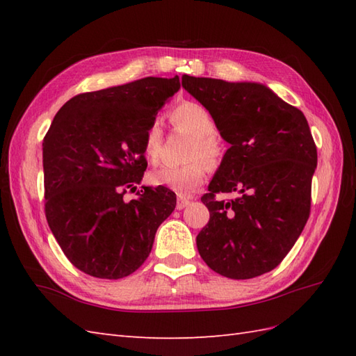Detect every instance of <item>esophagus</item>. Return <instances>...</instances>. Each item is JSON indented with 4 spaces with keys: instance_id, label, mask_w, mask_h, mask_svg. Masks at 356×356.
I'll list each match as a JSON object with an SVG mask.
<instances>
[{
    "instance_id": "esophagus-1",
    "label": "esophagus",
    "mask_w": 356,
    "mask_h": 356,
    "mask_svg": "<svg viewBox=\"0 0 356 356\" xmlns=\"http://www.w3.org/2000/svg\"><path fill=\"white\" fill-rule=\"evenodd\" d=\"M191 203L190 197H184V195H177V203H176V208L177 209H184L185 207H188Z\"/></svg>"
}]
</instances>
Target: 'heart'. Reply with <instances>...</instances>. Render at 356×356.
Instances as JSON below:
<instances>
[{"mask_svg":"<svg viewBox=\"0 0 356 356\" xmlns=\"http://www.w3.org/2000/svg\"><path fill=\"white\" fill-rule=\"evenodd\" d=\"M170 119L179 130L193 136L188 159L190 163L182 166L165 165L149 172V184L165 186L179 195L193 194L205 182L207 165L216 168L223 157V143L216 133V120L209 110L199 102L185 101L171 111ZM161 125L153 122L143 134V154L149 162H156L162 148Z\"/></svg>","mask_w":356,"mask_h":356,"instance_id":"1","label":"heart"}]
</instances>
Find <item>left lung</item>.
<instances>
[{
	"label": "left lung",
	"instance_id": "obj_1",
	"mask_svg": "<svg viewBox=\"0 0 356 356\" xmlns=\"http://www.w3.org/2000/svg\"><path fill=\"white\" fill-rule=\"evenodd\" d=\"M182 86L229 143L202 202L209 222L195 243L217 274L254 278L277 268L311 214L316 147L303 113L257 82L184 74ZM220 192L239 197L217 201Z\"/></svg>",
	"mask_w": 356,
	"mask_h": 356
}]
</instances>
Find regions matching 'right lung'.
<instances>
[{
	"mask_svg": "<svg viewBox=\"0 0 356 356\" xmlns=\"http://www.w3.org/2000/svg\"><path fill=\"white\" fill-rule=\"evenodd\" d=\"M180 88L179 76L143 78L67 101L42 140L45 217L74 268L96 278L133 274L176 208L165 186L127 190L147 170L143 134Z\"/></svg>",
	"mask_w": 356,
	"mask_h": 356,
	"instance_id": "1",
	"label": "right lung"
}]
</instances>
